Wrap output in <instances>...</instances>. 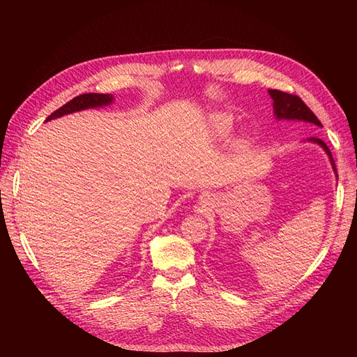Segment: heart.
<instances>
[{
    "label": "heart",
    "mask_w": 357,
    "mask_h": 357,
    "mask_svg": "<svg viewBox=\"0 0 357 357\" xmlns=\"http://www.w3.org/2000/svg\"><path fill=\"white\" fill-rule=\"evenodd\" d=\"M211 125L218 135H228L232 129V117L225 113H215L211 117Z\"/></svg>",
    "instance_id": "b5f03b06"
}]
</instances>
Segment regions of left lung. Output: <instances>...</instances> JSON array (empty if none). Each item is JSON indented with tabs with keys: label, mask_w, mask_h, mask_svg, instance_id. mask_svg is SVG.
Listing matches in <instances>:
<instances>
[{
	"label": "left lung",
	"mask_w": 357,
	"mask_h": 357,
	"mask_svg": "<svg viewBox=\"0 0 357 357\" xmlns=\"http://www.w3.org/2000/svg\"><path fill=\"white\" fill-rule=\"evenodd\" d=\"M268 93L271 95V98L274 101L273 102L274 114H275V119H278V121H301V122H308V123H314L317 126H321V123H320L319 119L316 117V114L308 109L307 104L302 101L299 96L291 95V93H286V92H282V91H277V89H268ZM307 142L316 143L320 147H323V150H325V152L329 156V159H331V164H332L335 174H337V168H335V162L332 159V153H331L329 147L325 144V142H321L320 138H316V137H310Z\"/></svg>",
	"instance_id": "8db88e82"
}]
</instances>
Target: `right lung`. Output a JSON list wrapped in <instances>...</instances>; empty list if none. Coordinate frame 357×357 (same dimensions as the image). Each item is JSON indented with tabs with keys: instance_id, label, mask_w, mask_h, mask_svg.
<instances>
[{
	"instance_id": "add662e5",
	"label": "right lung",
	"mask_w": 357,
	"mask_h": 357,
	"mask_svg": "<svg viewBox=\"0 0 357 357\" xmlns=\"http://www.w3.org/2000/svg\"><path fill=\"white\" fill-rule=\"evenodd\" d=\"M112 102H113V95L110 93H83V95L75 96V98H73L66 105H62L56 112H53L46 119V122L52 121V119L61 117L63 114H70V113L86 110V109H95V107L109 105Z\"/></svg>"
}]
</instances>
